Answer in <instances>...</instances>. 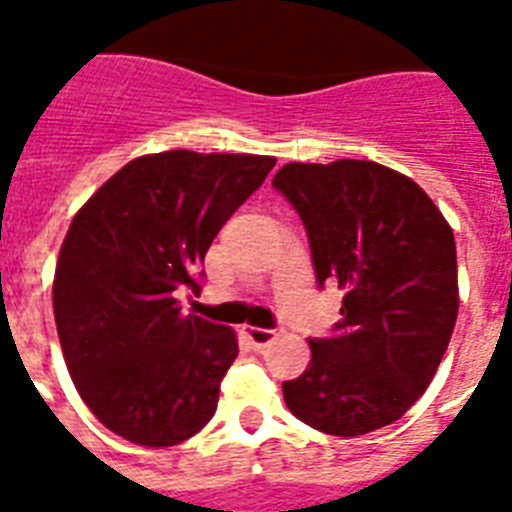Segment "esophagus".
I'll return each mask as SVG.
<instances>
[{
	"label": "esophagus",
	"instance_id": "esophagus-1",
	"mask_svg": "<svg viewBox=\"0 0 512 512\" xmlns=\"http://www.w3.org/2000/svg\"><path fill=\"white\" fill-rule=\"evenodd\" d=\"M279 335L276 329H263V327H244V337H247L255 348H265L273 337Z\"/></svg>",
	"mask_w": 512,
	"mask_h": 512
}]
</instances>
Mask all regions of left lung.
Segmentation results:
<instances>
[{
	"label": "left lung",
	"mask_w": 512,
	"mask_h": 512,
	"mask_svg": "<svg viewBox=\"0 0 512 512\" xmlns=\"http://www.w3.org/2000/svg\"><path fill=\"white\" fill-rule=\"evenodd\" d=\"M273 188L303 220L319 287L345 289L332 337H313L308 369L281 385L289 412L329 436L385 428L425 393L452 340V228L420 185L377 162H292Z\"/></svg>",
	"instance_id": "8db88e82"
}]
</instances>
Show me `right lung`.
Listing matches in <instances>:
<instances>
[{
	"instance_id": "add662e5",
	"label": "right lung",
	"mask_w": 512,
	"mask_h": 512,
	"mask_svg": "<svg viewBox=\"0 0 512 512\" xmlns=\"http://www.w3.org/2000/svg\"><path fill=\"white\" fill-rule=\"evenodd\" d=\"M273 156L164 151L132 159L84 204L60 247L52 308L79 396L108 430L175 446L217 409L239 356L233 329L185 316L225 220L263 185Z\"/></svg>"
}]
</instances>
